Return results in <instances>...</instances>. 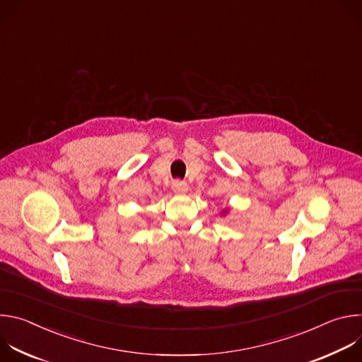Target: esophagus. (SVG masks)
<instances>
[{"mask_svg": "<svg viewBox=\"0 0 362 362\" xmlns=\"http://www.w3.org/2000/svg\"><path fill=\"white\" fill-rule=\"evenodd\" d=\"M172 190L175 192V193H186L187 192V183H185V182H182V180H173V183H172Z\"/></svg>", "mask_w": 362, "mask_h": 362, "instance_id": "1", "label": "esophagus"}]
</instances>
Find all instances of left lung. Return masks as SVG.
Listing matches in <instances>:
<instances>
[{
    "label": "left lung",
    "mask_w": 362,
    "mask_h": 362,
    "mask_svg": "<svg viewBox=\"0 0 362 362\" xmlns=\"http://www.w3.org/2000/svg\"><path fill=\"white\" fill-rule=\"evenodd\" d=\"M223 214H225V212H223Z\"/></svg>",
    "instance_id": "1"
}]
</instances>
